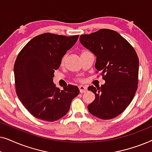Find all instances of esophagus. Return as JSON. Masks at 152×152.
<instances>
[{
    "mask_svg": "<svg viewBox=\"0 0 152 152\" xmlns=\"http://www.w3.org/2000/svg\"><path fill=\"white\" fill-rule=\"evenodd\" d=\"M79 89H80V93H84L86 92L87 91V88L86 86H79Z\"/></svg>",
    "mask_w": 152,
    "mask_h": 152,
    "instance_id": "1",
    "label": "esophagus"
}]
</instances>
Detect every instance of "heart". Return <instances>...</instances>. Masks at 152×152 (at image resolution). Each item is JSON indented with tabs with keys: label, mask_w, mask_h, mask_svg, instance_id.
I'll return each mask as SVG.
<instances>
[{
	"label": "heart",
	"mask_w": 152,
	"mask_h": 152,
	"mask_svg": "<svg viewBox=\"0 0 152 152\" xmlns=\"http://www.w3.org/2000/svg\"><path fill=\"white\" fill-rule=\"evenodd\" d=\"M86 52H88V51H86V50H84V51H82V53H81V55H82V54H84V53H86ZM65 60H66V56H64L63 57L61 58V66H63L64 65V62H65ZM79 81H82V80H81V79H79L78 80Z\"/></svg>",
	"instance_id": "obj_1"
}]
</instances>
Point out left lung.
<instances>
[{
  "label": "left lung",
  "mask_w": 152,
  "mask_h": 152,
  "mask_svg": "<svg viewBox=\"0 0 152 152\" xmlns=\"http://www.w3.org/2000/svg\"><path fill=\"white\" fill-rule=\"evenodd\" d=\"M80 42L97 57L95 68L105 84L89 86L95 95L88 105L90 113L102 120L121 114L132 101L138 88L139 60L134 48L115 31L101 29L82 34Z\"/></svg>",
  "instance_id": "1"
}]
</instances>
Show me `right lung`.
<instances>
[{"mask_svg": "<svg viewBox=\"0 0 152 152\" xmlns=\"http://www.w3.org/2000/svg\"><path fill=\"white\" fill-rule=\"evenodd\" d=\"M78 37L45 33L31 39L18 53L14 67L16 92L35 118L48 122L60 119L80 93L76 86L68 84L61 91L53 83L54 72Z\"/></svg>", "mask_w": 152, "mask_h": 152, "instance_id": "obj_1", "label": "right lung"}]
</instances>
